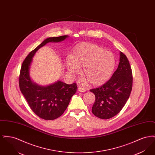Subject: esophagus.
I'll return each instance as SVG.
<instances>
[{"label":"esophagus","mask_w":155,"mask_h":155,"mask_svg":"<svg viewBox=\"0 0 155 155\" xmlns=\"http://www.w3.org/2000/svg\"><path fill=\"white\" fill-rule=\"evenodd\" d=\"M78 91H79V92H84L85 91V89L84 88L80 87L78 88Z\"/></svg>","instance_id":"obj_1"}]
</instances>
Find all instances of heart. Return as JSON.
Here are the masks:
<instances>
[{
  "instance_id": "heart-1",
  "label": "heart",
  "mask_w": 155,
  "mask_h": 155,
  "mask_svg": "<svg viewBox=\"0 0 155 155\" xmlns=\"http://www.w3.org/2000/svg\"><path fill=\"white\" fill-rule=\"evenodd\" d=\"M67 71L77 74L82 67L81 73L85 77L81 82H89L92 85L100 86L108 81L116 66L114 54L97 45L89 43L77 45L66 60Z\"/></svg>"
}]
</instances>
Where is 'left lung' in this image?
Returning a JSON list of instances; mask_svg holds the SVG:
<instances>
[{"mask_svg": "<svg viewBox=\"0 0 155 155\" xmlns=\"http://www.w3.org/2000/svg\"><path fill=\"white\" fill-rule=\"evenodd\" d=\"M118 68L110 79L97 88L91 89L95 95L92 107L97 117L109 119L117 114L128 101L133 87V75L129 61L120 52Z\"/></svg>", "mask_w": 155, "mask_h": 155, "instance_id": "obj_1", "label": "left lung"}]
</instances>
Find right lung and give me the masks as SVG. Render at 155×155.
Wrapping results in <instances>:
<instances>
[{
	"label": "right lung",
	"mask_w": 155,
	"mask_h": 155,
	"mask_svg": "<svg viewBox=\"0 0 155 155\" xmlns=\"http://www.w3.org/2000/svg\"><path fill=\"white\" fill-rule=\"evenodd\" d=\"M68 37L63 35L50 37L37 46L24 60L21 68L19 86L22 95L31 109L40 118L52 120L63 114L70 103L73 95L76 93L75 83L67 84L58 80L52 84L42 86L32 80L30 68L36 52L49 42H60Z\"/></svg>",
	"instance_id": "obj_1"
}]
</instances>
